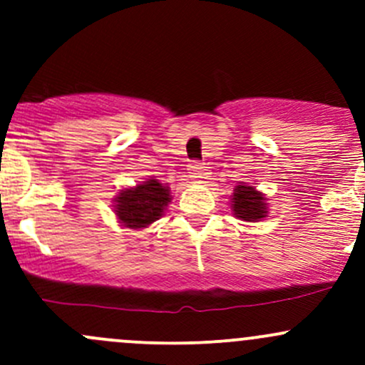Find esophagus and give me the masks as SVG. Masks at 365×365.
<instances>
[{"label": "esophagus", "instance_id": "34e87169", "mask_svg": "<svg viewBox=\"0 0 365 365\" xmlns=\"http://www.w3.org/2000/svg\"><path fill=\"white\" fill-rule=\"evenodd\" d=\"M187 169H189V175L192 176V178H201V176H203V173H205L203 162H200V160H192Z\"/></svg>", "mask_w": 365, "mask_h": 365}]
</instances>
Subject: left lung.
Here are the masks:
<instances>
[{
	"instance_id": "obj_1",
	"label": "left lung",
	"mask_w": 365,
	"mask_h": 365,
	"mask_svg": "<svg viewBox=\"0 0 365 365\" xmlns=\"http://www.w3.org/2000/svg\"><path fill=\"white\" fill-rule=\"evenodd\" d=\"M233 212L242 220H259L267 215V203L263 194L256 192L254 187L238 185L233 192Z\"/></svg>"
}]
</instances>
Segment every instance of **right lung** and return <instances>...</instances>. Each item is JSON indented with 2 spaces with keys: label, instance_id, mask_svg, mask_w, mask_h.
<instances>
[{
  "label": "right lung",
  "instance_id": "1",
  "mask_svg": "<svg viewBox=\"0 0 365 365\" xmlns=\"http://www.w3.org/2000/svg\"><path fill=\"white\" fill-rule=\"evenodd\" d=\"M169 189L157 180L139 183L135 189L121 190L116 197V215L127 227H145L164 215Z\"/></svg>",
  "mask_w": 365,
  "mask_h": 365
}]
</instances>
